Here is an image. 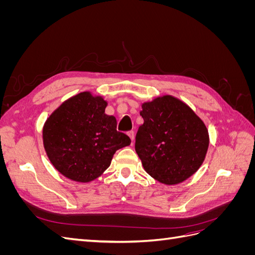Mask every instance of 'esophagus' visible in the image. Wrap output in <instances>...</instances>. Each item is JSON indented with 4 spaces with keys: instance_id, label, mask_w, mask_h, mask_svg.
<instances>
[{
    "instance_id": "obj_1",
    "label": "esophagus",
    "mask_w": 255,
    "mask_h": 255,
    "mask_svg": "<svg viewBox=\"0 0 255 255\" xmlns=\"http://www.w3.org/2000/svg\"><path fill=\"white\" fill-rule=\"evenodd\" d=\"M128 137L130 138V140H134V132H133V130H128Z\"/></svg>"
}]
</instances>
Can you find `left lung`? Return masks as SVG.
Instances as JSON below:
<instances>
[{
    "label": "left lung",
    "mask_w": 255,
    "mask_h": 255,
    "mask_svg": "<svg viewBox=\"0 0 255 255\" xmlns=\"http://www.w3.org/2000/svg\"><path fill=\"white\" fill-rule=\"evenodd\" d=\"M143 123L135 150L145 172L166 185L179 184L202 165L208 148L203 121L188 105L171 96L141 105Z\"/></svg>",
    "instance_id": "8db88e82"
}]
</instances>
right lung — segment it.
I'll return each instance as SVG.
<instances>
[{
	"label": "right lung",
	"mask_w": 255,
	"mask_h": 255,
	"mask_svg": "<svg viewBox=\"0 0 255 255\" xmlns=\"http://www.w3.org/2000/svg\"><path fill=\"white\" fill-rule=\"evenodd\" d=\"M101 97L81 92L61 104L45 121L44 150L55 169L66 177L86 183L110 167L115 152L130 143L118 132L114 116L105 114Z\"/></svg>",
	"instance_id": "1"
}]
</instances>
